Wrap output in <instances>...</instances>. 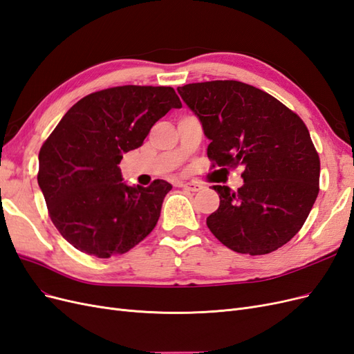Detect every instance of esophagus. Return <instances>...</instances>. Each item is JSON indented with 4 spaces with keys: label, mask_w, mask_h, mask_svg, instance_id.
<instances>
[{
    "label": "esophagus",
    "mask_w": 354,
    "mask_h": 354,
    "mask_svg": "<svg viewBox=\"0 0 354 354\" xmlns=\"http://www.w3.org/2000/svg\"><path fill=\"white\" fill-rule=\"evenodd\" d=\"M181 187L186 189V190H189V192H199V190H202V189H203V186H202V185L195 183V181H192V183H181Z\"/></svg>",
    "instance_id": "1"
}]
</instances>
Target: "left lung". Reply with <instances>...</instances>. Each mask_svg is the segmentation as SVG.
<instances>
[{"label": "left lung", "instance_id": "obj_1", "mask_svg": "<svg viewBox=\"0 0 354 354\" xmlns=\"http://www.w3.org/2000/svg\"><path fill=\"white\" fill-rule=\"evenodd\" d=\"M209 140L212 167H242L238 190L212 186L220 207L207 226L234 252L263 255L303 227L319 194L320 160L306 124L266 91L239 81L177 88Z\"/></svg>", "mask_w": 354, "mask_h": 354}]
</instances>
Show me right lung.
<instances>
[{"mask_svg": "<svg viewBox=\"0 0 354 354\" xmlns=\"http://www.w3.org/2000/svg\"><path fill=\"white\" fill-rule=\"evenodd\" d=\"M180 108L171 87L122 85L85 95L62 118L39 151L38 185L53 224L72 246L109 259L153 230L173 186H128L118 164Z\"/></svg>", "mask_w": 354, "mask_h": 354, "instance_id": "obj_1", "label": "right lung"}]
</instances>
